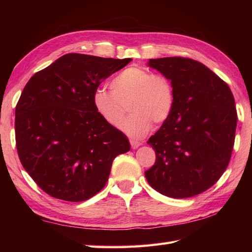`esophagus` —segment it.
Instances as JSON below:
<instances>
[{"instance_id":"esophagus-1","label":"esophagus","mask_w":252,"mask_h":252,"mask_svg":"<svg viewBox=\"0 0 252 252\" xmlns=\"http://www.w3.org/2000/svg\"><path fill=\"white\" fill-rule=\"evenodd\" d=\"M130 144H131V147L133 149H135L137 147H140L142 145V142L140 141H136V140H130Z\"/></svg>"}]
</instances>
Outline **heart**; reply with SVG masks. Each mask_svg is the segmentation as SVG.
<instances>
[{
  "label": "heart",
  "mask_w": 252,
  "mask_h": 252,
  "mask_svg": "<svg viewBox=\"0 0 252 252\" xmlns=\"http://www.w3.org/2000/svg\"><path fill=\"white\" fill-rule=\"evenodd\" d=\"M110 89L95 91L94 108L107 125L118 126L129 105L131 115L120 129L131 137H143L153 123L162 125L173 111L175 92L171 80L145 67L132 66L122 70L111 80Z\"/></svg>",
  "instance_id": "1"
}]
</instances>
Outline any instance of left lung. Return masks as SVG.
I'll use <instances>...</instances> for the list:
<instances>
[{
  "mask_svg": "<svg viewBox=\"0 0 252 252\" xmlns=\"http://www.w3.org/2000/svg\"><path fill=\"white\" fill-rule=\"evenodd\" d=\"M172 82V114L148 144L156 161L145 171L154 189L189 198L215 185L227 168L235 141L237 111L231 89L203 63L184 57L149 60Z\"/></svg>",
  "mask_w": 252,
  "mask_h": 252,
  "instance_id": "obj_1",
  "label": "left lung"
}]
</instances>
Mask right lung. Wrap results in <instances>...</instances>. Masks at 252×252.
Here are the masks:
<instances>
[{
	"instance_id": "1",
	"label": "right lung",
	"mask_w": 252,
	"mask_h": 252,
	"mask_svg": "<svg viewBox=\"0 0 252 252\" xmlns=\"http://www.w3.org/2000/svg\"><path fill=\"white\" fill-rule=\"evenodd\" d=\"M132 60L70 53L32 76L15 110L20 162L46 194L84 201L104 189L111 164L130 151L121 131L96 112L98 85Z\"/></svg>"
}]
</instances>
